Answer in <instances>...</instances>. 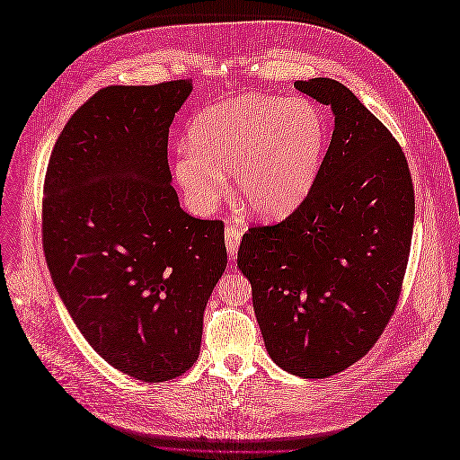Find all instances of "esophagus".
Segmentation results:
<instances>
[{
	"label": "esophagus",
	"mask_w": 460,
	"mask_h": 460,
	"mask_svg": "<svg viewBox=\"0 0 460 460\" xmlns=\"http://www.w3.org/2000/svg\"><path fill=\"white\" fill-rule=\"evenodd\" d=\"M243 235V226L240 225H228L226 230H225V238H226V252L230 257H235V253H238V247H240V240Z\"/></svg>",
	"instance_id": "obj_1"
}]
</instances>
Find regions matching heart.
I'll return each mask as SVG.
<instances>
[{"label":"heart","instance_id":"1","mask_svg":"<svg viewBox=\"0 0 460 460\" xmlns=\"http://www.w3.org/2000/svg\"><path fill=\"white\" fill-rule=\"evenodd\" d=\"M188 137L174 176L193 207H213L232 172L235 201L255 217L278 218L309 196L328 130L307 97L245 93L203 109Z\"/></svg>","mask_w":460,"mask_h":460}]
</instances>
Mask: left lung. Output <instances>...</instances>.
<instances>
[{"instance_id":"obj_1","label":"left lung","mask_w":460,"mask_h":460,"mask_svg":"<svg viewBox=\"0 0 460 460\" xmlns=\"http://www.w3.org/2000/svg\"><path fill=\"white\" fill-rule=\"evenodd\" d=\"M294 86L330 105V147L296 211L243 234L238 267L274 363L328 378L365 357L395 311L414 190L401 146L349 88L332 78Z\"/></svg>"}]
</instances>
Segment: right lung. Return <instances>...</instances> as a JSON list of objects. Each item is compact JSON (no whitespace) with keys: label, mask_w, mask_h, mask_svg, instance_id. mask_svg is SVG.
Listing matches in <instances>:
<instances>
[{"label":"right lung","mask_w":460,"mask_h":460,"mask_svg":"<svg viewBox=\"0 0 460 460\" xmlns=\"http://www.w3.org/2000/svg\"><path fill=\"white\" fill-rule=\"evenodd\" d=\"M191 80L109 86L51 151L41 242L82 336L111 367L166 382L199 357L203 313L226 269L225 225L180 207L169 127Z\"/></svg>","instance_id":"right-lung-1"}]
</instances>
